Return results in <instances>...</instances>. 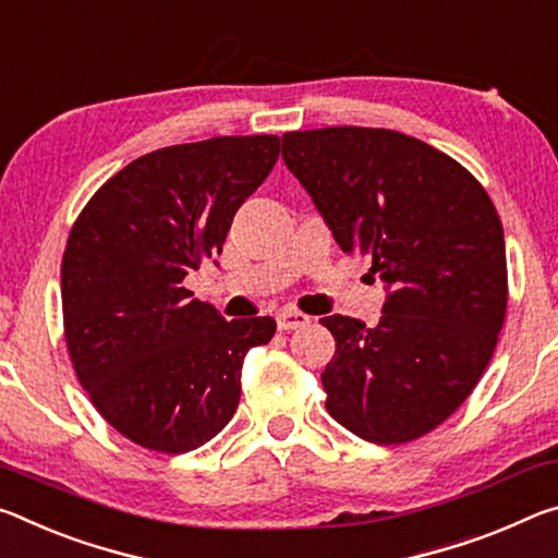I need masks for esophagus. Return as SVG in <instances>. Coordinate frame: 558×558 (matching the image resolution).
Returning <instances> with one entry per match:
<instances>
[{"mask_svg": "<svg viewBox=\"0 0 558 558\" xmlns=\"http://www.w3.org/2000/svg\"><path fill=\"white\" fill-rule=\"evenodd\" d=\"M312 324V316L296 312V308H281L277 314L279 331H294V328H304Z\"/></svg>", "mask_w": 558, "mask_h": 558, "instance_id": "1", "label": "esophagus"}]
</instances>
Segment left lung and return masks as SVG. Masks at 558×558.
Listing matches in <instances>:
<instances>
[{
  "instance_id": "8db88e82",
  "label": "left lung",
  "mask_w": 558,
  "mask_h": 558,
  "mask_svg": "<svg viewBox=\"0 0 558 558\" xmlns=\"http://www.w3.org/2000/svg\"><path fill=\"white\" fill-rule=\"evenodd\" d=\"M281 158L336 244L386 287L376 326L331 314L326 410L376 445L430 433L485 373L507 314L505 230L450 155L388 128L281 135Z\"/></svg>"
}]
</instances>
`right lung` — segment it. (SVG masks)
<instances>
[{
    "label": "right lung",
    "mask_w": 558,
    "mask_h": 558,
    "mask_svg": "<svg viewBox=\"0 0 558 558\" xmlns=\"http://www.w3.org/2000/svg\"><path fill=\"white\" fill-rule=\"evenodd\" d=\"M279 158L277 135H217L133 160L88 199L61 262L66 345L90 403L118 433L180 454L222 430L242 361L269 316L225 322L182 287L222 252L240 205Z\"/></svg>",
    "instance_id": "obj_1"
}]
</instances>
